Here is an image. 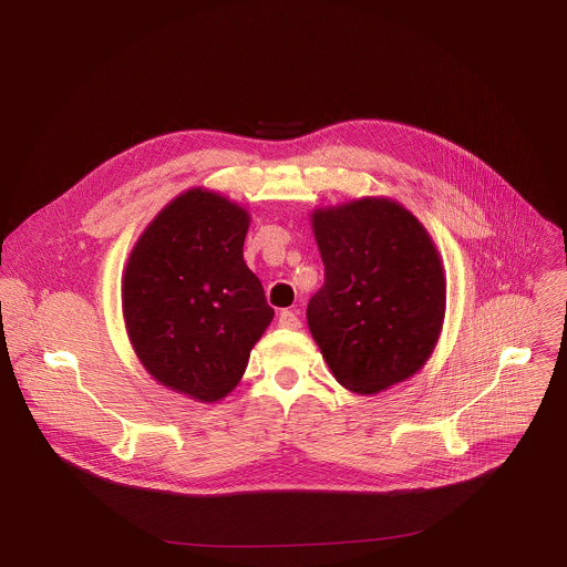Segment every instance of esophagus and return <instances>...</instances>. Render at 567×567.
Wrapping results in <instances>:
<instances>
[{"mask_svg": "<svg viewBox=\"0 0 567 567\" xmlns=\"http://www.w3.org/2000/svg\"><path fill=\"white\" fill-rule=\"evenodd\" d=\"M278 326L285 328V330H298V328H300V318H298L293 311L285 309V311H280V316H278Z\"/></svg>", "mask_w": 567, "mask_h": 567, "instance_id": "1", "label": "esophagus"}]
</instances>
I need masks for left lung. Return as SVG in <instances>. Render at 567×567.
Returning <instances> with one entry per match:
<instances>
[{
  "label": "left lung",
  "mask_w": 567,
  "mask_h": 567,
  "mask_svg": "<svg viewBox=\"0 0 567 567\" xmlns=\"http://www.w3.org/2000/svg\"><path fill=\"white\" fill-rule=\"evenodd\" d=\"M326 282L307 326L337 381L377 394L431 359L444 326L446 276L424 224L399 202L361 197L316 208Z\"/></svg>",
  "instance_id": "obj_1"
}]
</instances>
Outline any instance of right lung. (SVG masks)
I'll list each match as a JSON object with an SVG mask.
<instances>
[{
  "mask_svg": "<svg viewBox=\"0 0 567 567\" xmlns=\"http://www.w3.org/2000/svg\"><path fill=\"white\" fill-rule=\"evenodd\" d=\"M247 208L190 188L138 235L123 271V318L141 365L195 401L224 399L247 370L274 309L247 267Z\"/></svg>",
  "mask_w": 567,
  "mask_h": 567,
  "instance_id": "right-lung-1",
  "label": "right lung"
}]
</instances>
